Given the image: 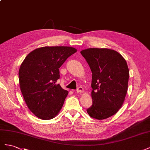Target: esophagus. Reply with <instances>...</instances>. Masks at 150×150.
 Wrapping results in <instances>:
<instances>
[{
    "label": "esophagus",
    "instance_id": "obj_1",
    "mask_svg": "<svg viewBox=\"0 0 150 150\" xmlns=\"http://www.w3.org/2000/svg\"><path fill=\"white\" fill-rule=\"evenodd\" d=\"M83 92H84V89L83 87H81V86H80V87H79L78 89H77V93H78L79 94L83 93Z\"/></svg>",
    "mask_w": 150,
    "mask_h": 150
}]
</instances>
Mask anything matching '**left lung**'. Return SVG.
<instances>
[{
    "instance_id": "left-lung-1",
    "label": "left lung",
    "mask_w": 150,
    "mask_h": 150,
    "mask_svg": "<svg viewBox=\"0 0 150 150\" xmlns=\"http://www.w3.org/2000/svg\"><path fill=\"white\" fill-rule=\"evenodd\" d=\"M93 73V105L88 115L104 120L115 115L121 108L128 91L129 69L121 54L107 48H89L81 51Z\"/></svg>"
}]
</instances>
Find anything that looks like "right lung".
I'll list each match as a JSON object with an SVG mask.
<instances>
[{
	"instance_id": "obj_1",
	"label": "right lung",
	"mask_w": 150,
	"mask_h": 150,
	"mask_svg": "<svg viewBox=\"0 0 150 150\" xmlns=\"http://www.w3.org/2000/svg\"><path fill=\"white\" fill-rule=\"evenodd\" d=\"M77 49L67 46L38 48L25 57L19 71V84L30 111L39 118L56 117L63 106L68 91L57 84L59 68Z\"/></svg>"
}]
</instances>
